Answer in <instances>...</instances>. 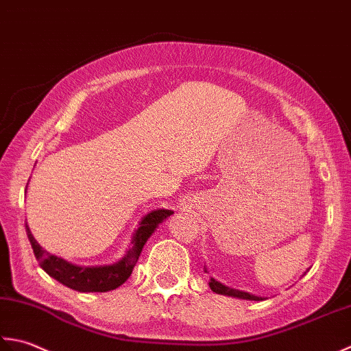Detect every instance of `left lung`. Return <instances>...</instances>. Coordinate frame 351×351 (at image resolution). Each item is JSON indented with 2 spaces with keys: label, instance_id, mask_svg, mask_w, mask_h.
Returning <instances> with one entry per match:
<instances>
[{
  "label": "left lung",
  "instance_id": "left-lung-1",
  "mask_svg": "<svg viewBox=\"0 0 351 351\" xmlns=\"http://www.w3.org/2000/svg\"><path fill=\"white\" fill-rule=\"evenodd\" d=\"M204 271L207 273L206 268H204ZM209 286H210V289L213 292H217V294H221V295H227V297H233V298H241V300H254V302H261V300H263L262 297H257V295L250 294V292L228 288V286H226V285H223L221 282L215 280V278H213V277L209 278Z\"/></svg>",
  "mask_w": 351,
  "mask_h": 351
}]
</instances>
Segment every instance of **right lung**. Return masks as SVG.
I'll list each match as a JSON object with an SVG mask.
<instances>
[{"label": "right lung", "instance_id": "add662e5", "mask_svg": "<svg viewBox=\"0 0 351 351\" xmlns=\"http://www.w3.org/2000/svg\"><path fill=\"white\" fill-rule=\"evenodd\" d=\"M173 213V210L168 209H154L142 217L138 228L132 234L130 245L127 247L125 254L118 262L109 263V265H75V263H71L62 257L49 254L34 239L28 224H25V228L36 259L48 276L78 292H107L117 289L130 277L145 242L159 224Z\"/></svg>", "mask_w": 351, "mask_h": 351}]
</instances>
